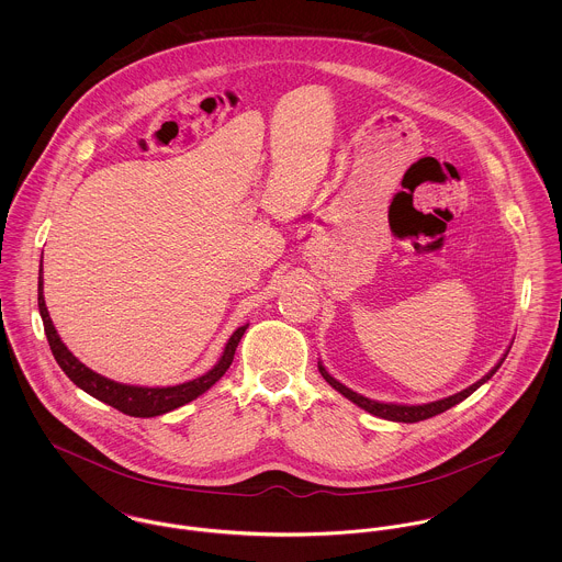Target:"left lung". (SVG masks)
Instances as JSON below:
<instances>
[{"label":"left lung","mask_w":562,"mask_h":562,"mask_svg":"<svg viewBox=\"0 0 562 562\" xmlns=\"http://www.w3.org/2000/svg\"><path fill=\"white\" fill-rule=\"evenodd\" d=\"M504 359H506V357H502V359H499V363H497L488 374H484L479 383L470 385L468 390H463V392H459V394H454V396H448V398H443V401L428 402V404H415V406H413V404H411V406H408V404H385V402L363 398V396L355 394L352 390H348L346 385H341L339 381H335V379L324 370V366H322V363H318V370H321L324 381H326L333 390H337L341 396H346L348 401L355 402L357 406L366 408L368 413H372V415H376V417H383V419H392V422L413 424V422H419V419H428V417H432V415H439V413H443V411L452 408L454 404L465 401L468 396H472V394L481 387L482 383H486V381L497 372V368L502 366V361H504Z\"/></svg>","instance_id":"1"}]
</instances>
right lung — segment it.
I'll return each mask as SVG.
<instances>
[{
    "instance_id": "add662e5",
    "label": "right lung",
    "mask_w": 562,
    "mask_h": 562,
    "mask_svg": "<svg viewBox=\"0 0 562 562\" xmlns=\"http://www.w3.org/2000/svg\"><path fill=\"white\" fill-rule=\"evenodd\" d=\"M41 272H43V261H41V270H38V310H41V318H43L45 335H47L49 348L54 352V359L58 361L63 372L86 394L119 408L125 415H132V417H156V415L168 413V411L183 406V404L199 398L201 394H205L229 370L236 348L246 330V326H240L229 337L221 361L210 372H205L203 376H199L194 381H188V383H181L175 387H134V385L114 383V381L88 370L80 359H76L74 352L63 344L54 322L49 318L45 299H43V274Z\"/></svg>"
}]
</instances>
